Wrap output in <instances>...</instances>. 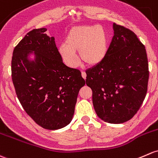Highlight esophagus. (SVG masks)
I'll return each mask as SVG.
<instances>
[{
  "mask_svg": "<svg viewBox=\"0 0 158 158\" xmlns=\"http://www.w3.org/2000/svg\"><path fill=\"white\" fill-rule=\"evenodd\" d=\"M82 78H83L84 79H86V73H85V72H83V71H82Z\"/></svg>",
  "mask_w": 158,
  "mask_h": 158,
  "instance_id": "esophagus-1",
  "label": "esophagus"
}]
</instances>
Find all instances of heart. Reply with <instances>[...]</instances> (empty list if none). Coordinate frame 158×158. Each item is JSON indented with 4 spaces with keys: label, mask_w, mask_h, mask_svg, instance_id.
I'll return each instance as SVG.
<instances>
[{
    "label": "heart",
    "mask_w": 158,
    "mask_h": 158,
    "mask_svg": "<svg viewBox=\"0 0 158 158\" xmlns=\"http://www.w3.org/2000/svg\"><path fill=\"white\" fill-rule=\"evenodd\" d=\"M76 51H79L80 59L88 65L96 66L102 63L108 51V36L104 28L99 25L71 28L58 52L66 66L76 68L79 65Z\"/></svg>",
    "instance_id": "b5f03b06"
}]
</instances>
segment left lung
I'll return each mask as SVG.
<instances>
[{
	"mask_svg": "<svg viewBox=\"0 0 158 158\" xmlns=\"http://www.w3.org/2000/svg\"><path fill=\"white\" fill-rule=\"evenodd\" d=\"M113 37L105 59L86 70V85L99 118L109 123L134 117L145 99L149 72L145 46L131 30L113 24Z\"/></svg>",
	"mask_w": 158,
	"mask_h": 158,
	"instance_id": "left-lung-1",
	"label": "left lung"
}]
</instances>
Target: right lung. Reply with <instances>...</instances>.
Returning a JSON list of instances; mask_svg holds the SVG:
<instances>
[{"label": "right lung", "instance_id": "right-lung-1", "mask_svg": "<svg viewBox=\"0 0 158 158\" xmlns=\"http://www.w3.org/2000/svg\"><path fill=\"white\" fill-rule=\"evenodd\" d=\"M46 28L33 29L13 52L11 71L16 95L28 115L49 130L72 121L78 94L85 82L80 71L63 62Z\"/></svg>", "mask_w": 158, "mask_h": 158}]
</instances>
